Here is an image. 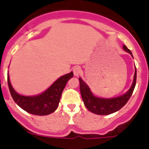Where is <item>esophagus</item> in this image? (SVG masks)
<instances>
[{"label": "esophagus", "mask_w": 149, "mask_h": 149, "mask_svg": "<svg viewBox=\"0 0 149 149\" xmlns=\"http://www.w3.org/2000/svg\"><path fill=\"white\" fill-rule=\"evenodd\" d=\"M73 73H74L75 76H79V75L81 73V68L79 67V66H76V67L73 68Z\"/></svg>", "instance_id": "1"}]
</instances>
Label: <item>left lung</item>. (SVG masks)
Here are the masks:
<instances>
[{"mask_svg": "<svg viewBox=\"0 0 149 149\" xmlns=\"http://www.w3.org/2000/svg\"><path fill=\"white\" fill-rule=\"evenodd\" d=\"M123 49L129 52L133 57L132 52L125 45H123ZM80 82V91L86 107L94 114L100 115H107L120 110L125 105L131 97L136 84V68L135 70L134 79L132 86L125 94L120 97L112 99H104L97 97L92 94L88 86L84 82L81 78L79 79Z\"/></svg>", "mask_w": 149, "mask_h": 149, "instance_id": "obj_1", "label": "left lung"}]
</instances>
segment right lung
Listing matches in <instances>:
<instances>
[{"label":"right lung","mask_w":149,"mask_h":149,"mask_svg":"<svg viewBox=\"0 0 149 149\" xmlns=\"http://www.w3.org/2000/svg\"><path fill=\"white\" fill-rule=\"evenodd\" d=\"M73 76V72L61 76L45 92L35 97H25L16 93L10 84L8 73L7 80L12 98L22 109L32 115H47L58 108L63 91Z\"/></svg>","instance_id":"1"}]
</instances>
